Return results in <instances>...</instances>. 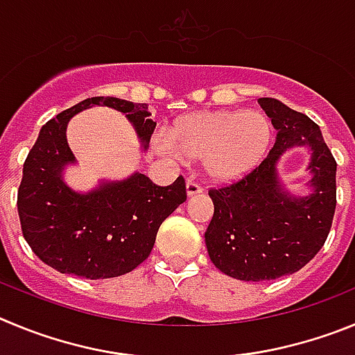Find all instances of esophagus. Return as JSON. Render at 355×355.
Returning a JSON list of instances; mask_svg holds the SVG:
<instances>
[{"label":"esophagus","mask_w":355,"mask_h":355,"mask_svg":"<svg viewBox=\"0 0 355 355\" xmlns=\"http://www.w3.org/2000/svg\"><path fill=\"white\" fill-rule=\"evenodd\" d=\"M200 193H203V187H201L196 180L189 178V180H187V196H196V194Z\"/></svg>","instance_id":"esophagus-1"}]
</instances>
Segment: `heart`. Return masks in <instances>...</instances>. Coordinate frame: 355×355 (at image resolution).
<instances>
[{
	"label": "heart",
	"mask_w": 355,
	"mask_h": 355,
	"mask_svg": "<svg viewBox=\"0 0 355 355\" xmlns=\"http://www.w3.org/2000/svg\"><path fill=\"white\" fill-rule=\"evenodd\" d=\"M272 132L270 118L257 110L196 111L175 120L168 145L182 157L201 159L212 180L232 182L263 161Z\"/></svg>",
	"instance_id": "obj_1"
}]
</instances>
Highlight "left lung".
<instances>
[{
  "mask_svg": "<svg viewBox=\"0 0 355 355\" xmlns=\"http://www.w3.org/2000/svg\"><path fill=\"white\" fill-rule=\"evenodd\" d=\"M276 127L269 155L241 180L210 189L214 216L205 232L212 263L242 281H269L302 269L331 232L336 210V161L311 118L276 98H258ZM293 146L312 150V194L295 198L279 184L275 164Z\"/></svg>",
  "mask_w": 355,
  "mask_h": 355,
  "instance_id": "left-lung-1",
  "label": "left lung"
}]
</instances>
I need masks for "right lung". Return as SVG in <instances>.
<instances>
[{
  "label": "right lung",
  "instance_id": "right-lung-1",
  "mask_svg": "<svg viewBox=\"0 0 355 355\" xmlns=\"http://www.w3.org/2000/svg\"><path fill=\"white\" fill-rule=\"evenodd\" d=\"M107 106L129 118L139 139L148 143L155 122L148 104L116 97H92L62 111L40 129L30 150L17 191L22 235L44 263L86 279L116 277L148 258L159 226L187 198L184 177L155 185L143 173L76 193L62 171L76 162L67 143V123L79 111Z\"/></svg>",
  "mask_w": 355,
  "mask_h": 355
}]
</instances>
